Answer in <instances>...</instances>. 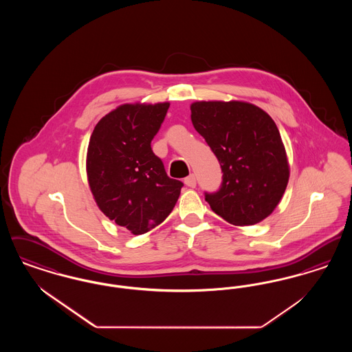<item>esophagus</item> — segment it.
I'll return each mask as SVG.
<instances>
[{
    "mask_svg": "<svg viewBox=\"0 0 352 352\" xmlns=\"http://www.w3.org/2000/svg\"><path fill=\"white\" fill-rule=\"evenodd\" d=\"M184 184H186L187 187H191V188H194V187L197 186V179H195V175H194V174L188 175V177L184 179Z\"/></svg>",
    "mask_w": 352,
    "mask_h": 352,
    "instance_id": "34e87169",
    "label": "esophagus"
}]
</instances>
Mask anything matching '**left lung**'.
Instances as JSON below:
<instances>
[{
    "mask_svg": "<svg viewBox=\"0 0 352 352\" xmlns=\"http://www.w3.org/2000/svg\"><path fill=\"white\" fill-rule=\"evenodd\" d=\"M191 121L217 155L223 171L218 192L206 201L237 227L253 226L274 211L284 197L290 166L273 118L241 100L195 101Z\"/></svg>",
    "mask_w": 352,
    "mask_h": 352,
    "instance_id": "8db88e82",
    "label": "left lung"
}]
</instances>
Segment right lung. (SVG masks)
Returning a JSON list of instances; mask_svg holds the SVG:
<instances>
[{"mask_svg": "<svg viewBox=\"0 0 352 352\" xmlns=\"http://www.w3.org/2000/svg\"><path fill=\"white\" fill-rule=\"evenodd\" d=\"M170 102L121 104L96 124L85 170L101 212L116 224L142 234L173 211L184 184L168 178L151 142Z\"/></svg>", "mask_w": 352, "mask_h": 352, "instance_id": "add662e5", "label": "right lung"}]
</instances>
